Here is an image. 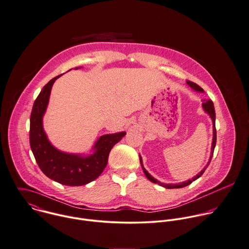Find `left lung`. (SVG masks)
I'll list each match as a JSON object with an SVG mask.
<instances>
[{"label": "left lung", "mask_w": 249, "mask_h": 249, "mask_svg": "<svg viewBox=\"0 0 249 249\" xmlns=\"http://www.w3.org/2000/svg\"><path fill=\"white\" fill-rule=\"evenodd\" d=\"M186 82H187V84H188L193 90H195V91H197V92H202V93H204L203 88H201L198 84H196V83H194V82H191V81H189V80H187ZM202 106H203L204 110H205V111L210 115V117L212 118V120H213V142H212V152H211V157H210V161H209L208 165H207L197 176H195L192 179H188V180L183 181V182H180V183H175V184H172V183H171V184H170V183H163V182H161V181L155 179V178L144 169V167H143V165H142V157H141V155H140V162H141L142 168V170H143V173H144V175L146 176V178H147L151 182L157 183V184H159L160 186H163V187L168 188V189L182 188V187H185V186L191 184L193 181H195L196 179H198V178L205 173L206 169L208 168V166L210 165V163H211V161H212V158H213V150H214V147H215V144H216V129H215V110H214V106H213V101L208 100V101H206L205 103H203Z\"/></svg>", "instance_id": "8db88e82"}]
</instances>
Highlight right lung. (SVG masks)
<instances>
[{
  "label": "right lung",
  "instance_id": "add662e5",
  "mask_svg": "<svg viewBox=\"0 0 249 249\" xmlns=\"http://www.w3.org/2000/svg\"><path fill=\"white\" fill-rule=\"evenodd\" d=\"M60 76L47 82L34 103L30 117V145L39 169L47 178L64 185L81 186L95 180L103 173L111 148L121 141L126 132L100 137L92 148L93 153L88 155L67 153L54 147L43 130L42 118L52 85Z\"/></svg>",
  "mask_w": 249,
  "mask_h": 249
}]
</instances>
